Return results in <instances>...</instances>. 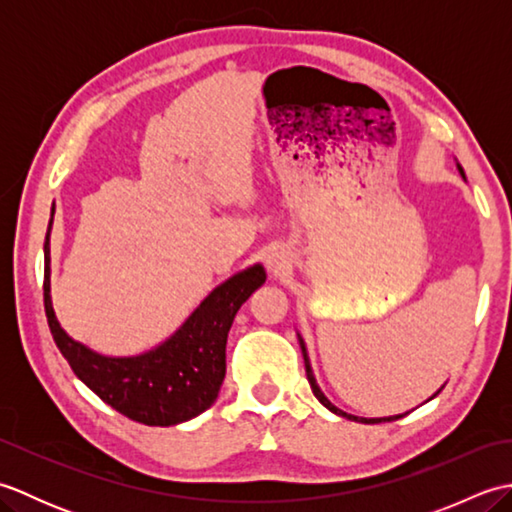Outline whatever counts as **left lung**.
I'll return each instance as SVG.
<instances>
[{
	"label": "left lung",
	"mask_w": 512,
	"mask_h": 512,
	"mask_svg": "<svg viewBox=\"0 0 512 512\" xmlns=\"http://www.w3.org/2000/svg\"><path fill=\"white\" fill-rule=\"evenodd\" d=\"M462 171V169H460ZM462 176H464V171H462ZM301 352H303V363H306V374H308V383H310V387H312V391H314V396H317L325 407H328L330 411H334V413H339V416H343V418H350V420H356V422H369V424H376V422H391V420H398V418H402V416H391V418H356V416H350V413H345V411H341V409H336L332 402L323 396V391L319 389V385H317V380H314V374H312V367H310V361H308V354H306V345H303V341H301Z\"/></svg>",
	"instance_id": "8db88e82"
}]
</instances>
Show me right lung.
I'll return each mask as SVG.
<instances>
[{
	"label": "right lung",
	"mask_w": 512,
	"mask_h": 512,
	"mask_svg": "<svg viewBox=\"0 0 512 512\" xmlns=\"http://www.w3.org/2000/svg\"><path fill=\"white\" fill-rule=\"evenodd\" d=\"M48 235L50 226L43 244V306L52 339L72 372L112 409L149 427H171L209 409L226 374L228 330L239 306L266 281L264 268L257 264L215 288L187 323L156 350L132 358H107L72 341L54 317Z\"/></svg>",
	"instance_id": "right-lung-1"
}]
</instances>
